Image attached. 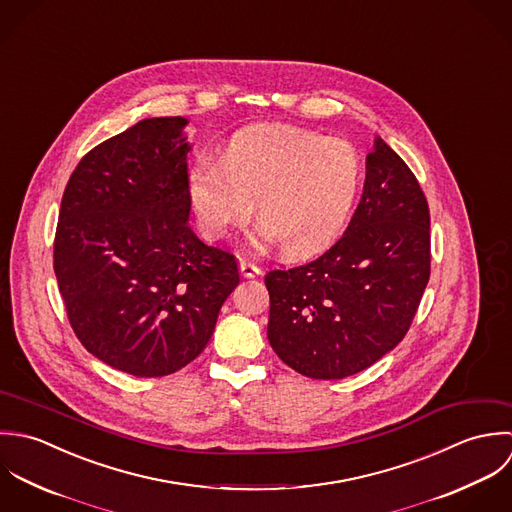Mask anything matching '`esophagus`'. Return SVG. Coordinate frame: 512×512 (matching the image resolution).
I'll return each mask as SVG.
<instances>
[{
  "instance_id": "esophagus-1",
  "label": "esophagus",
  "mask_w": 512,
  "mask_h": 512,
  "mask_svg": "<svg viewBox=\"0 0 512 512\" xmlns=\"http://www.w3.org/2000/svg\"><path fill=\"white\" fill-rule=\"evenodd\" d=\"M239 269H241V275H243L245 279H253V277H257V275L261 273V267L255 265V263H251V261H247V259H241V261H239Z\"/></svg>"
}]
</instances>
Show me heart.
<instances>
[{
    "mask_svg": "<svg viewBox=\"0 0 512 512\" xmlns=\"http://www.w3.org/2000/svg\"><path fill=\"white\" fill-rule=\"evenodd\" d=\"M362 186V160L340 138L265 126L231 138L219 162L202 156L188 196L209 239H223L251 211L259 245L279 243L291 257L322 249L344 227Z\"/></svg>",
    "mask_w": 512,
    "mask_h": 512,
    "instance_id": "obj_1",
    "label": "heart"
}]
</instances>
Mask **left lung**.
Here are the masks:
<instances>
[{
	"instance_id": "1",
	"label": "left lung",
	"mask_w": 512,
	"mask_h": 512,
	"mask_svg": "<svg viewBox=\"0 0 512 512\" xmlns=\"http://www.w3.org/2000/svg\"><path fill=\"white\" fill-rule=\"evenodd\" d=\"M429 271L427 200L408 164L376 138L344 235L307 265L267 273V338L307 378L358 374L404 340Z\"/></svg>"
}]
</instances>
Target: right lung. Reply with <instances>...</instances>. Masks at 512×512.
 Here are the masks:
<instances>
[{
    "label": "right lung",
    "instance_id": "add662e5",
    "mask_svg": "<svg viewBox=\"0 0 512 512\" xmlns=\"http://www.w3.org/2000/svg\"><path fill=\"white\" fill-rule=\"evenodd\" d=\"M186 124L146 118L104 140L61 200L53 267L69 322L93 356L138 378L198 358L239 285L235 257L188 223Z\"/></svg>",
    "mask_w": 512,
    "mask_h": 512
}]
</instances>
